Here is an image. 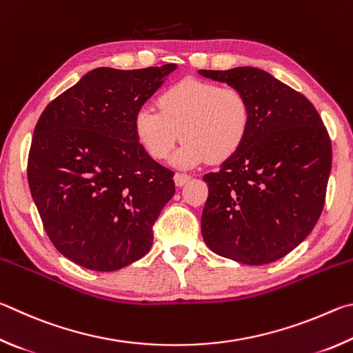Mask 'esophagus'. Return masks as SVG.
Listing matches in <instances>:
<instances>
[{"mask_svg": "<svg viewBox=\"0 0 353 353\" xmlns=\"http://www.w3.org/2000/svg\"><path fill=\"white\" fill-rule=\"evenodd\" d=\"M173 180H175L176 188H183L190 180V175H188V173H175Z\"/></svg>", "mask_w": 353, "mask_h": 353, "instance_id": "34e87169", "label": "esophagus"}]
</instances>
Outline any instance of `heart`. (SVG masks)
Wrapping results in <instances>:
<instances>
[{"mask_svg": "<svg viewBox=\"0 0 353 353\" xmlns=\"http://www.w3.org/2000/svg\"><path fill=\"white\" fill-rule=\"evenodd\" d=\"M158 105L159 110L144 105L133 119L136 138L154 159L169 157L183 138L173 164L220 163L236 154L248 134L251 107L236 86L188 77L169 86Z\"/></svg>", "mask_w": 353, "mask_h": 353, "instance_id": "heart-1", "label": "heart"}]
</instances>
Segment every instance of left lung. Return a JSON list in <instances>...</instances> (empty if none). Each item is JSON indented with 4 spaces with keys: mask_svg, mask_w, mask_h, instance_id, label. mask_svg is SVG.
I'll return each instance as SVG.
<instances>
[{
    "mask_svg": "<svg viewBox=\"0 0 353 353\" xmlns=\"http://www.w3.org/2000/svg\"><path fill=\"white\" fill-rule=\"evenodd\" d=\"M248 99L251 123L240 150L206 173L201 234L215 254L246 265L287 256L316 225L332 169V142L316 108L267 71L200 70Z\"/></svg>",
    "mask_w": 353,
    "mask_h": 353,
    "instance_id": "obj_1",
    "label": "left lung"
}]
</instances>
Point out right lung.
I'll return each instance as SVG.
<instances>
[{"label":"right lung","mask_w":353,"mask_h":353,"mask_svg":"<svg viewBox=\"0 0 353 353\" xmlns=\"http://www.w3.org/2000/svg\"><path fill=\"white\" fill-rule=\"evenodd\" d=\"M175 68H96L37 122L30 194L52 245L80 267L108 273L152 248L153 223L175 183L141 145L133 119Z\"/></svg>","instance_id":"obj_1"}]
</instances>
